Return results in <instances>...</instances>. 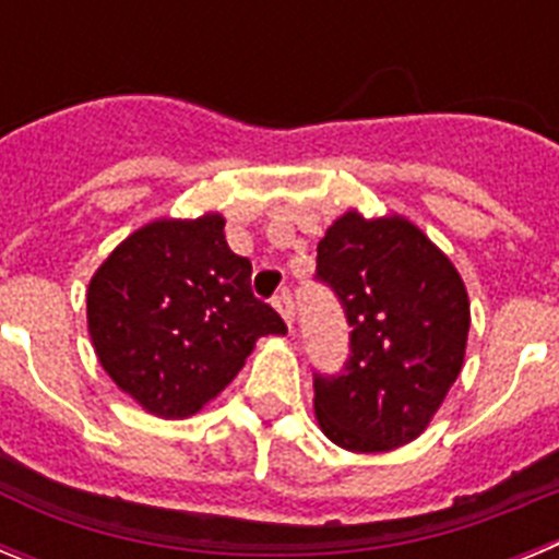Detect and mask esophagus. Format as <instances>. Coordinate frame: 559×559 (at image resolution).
Instances as JSON below:
<instances>
[{
    "mask_svg": "<svg viewBox=\"0 0 559 559\" xmlns=\"http://www.w3.org/2000/svg\"><path fill=\"white\" fill-rule=\"evenodd\" d=\"M274 308H276V313L283 316L285 319V324H288V328H294V299H290V294H280V296H274Z\"/></svg>",
    "mask_w": 559,
    "mask_h": 559,
    "instance_id": "34e87169",
    "label": "esophagus"
}]
</instances>
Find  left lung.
Returning a JSON list of instances; mask_svg holds the SVG:
<instances>
[{
    "instance_id": "8db88e82",
    "label": "left lung",
    "mask_w": 559,
    "mask_h": 559,
    "mask_svg": "<svg viewBox=\"0 0 559 559\" xmlns=\"http://www.w3.org/2000/svg\"><path fill=\"white\" fill-rule=\"evenodd\" d=\"M316 276L353 328L344 372L313 378L319 428L353 453L406 445L462 372L471 299L456 265L403 215L349 210L319 240Z\"/></svg>"
}]
</instances>
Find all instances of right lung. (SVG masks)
<instances>
[{"mask_svg":"<svg viewBox=\"0 0 559 559\" xmlns=\"http://www.w3.org/2000/svg\"><path fill=\"white\" fill-rule=\"evenodd\" d=\"M224 215L131 231L86 290L88 335L108 378L147 414L185 419L229 386L263 335L288 328L251 294V263Z\"/></svg>","mask_w":559,"mask_h":559,"instance_id":"add662e5","label":"right lung"}]
</instances>
